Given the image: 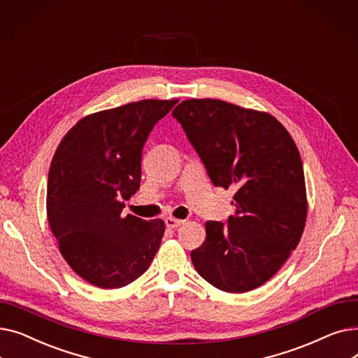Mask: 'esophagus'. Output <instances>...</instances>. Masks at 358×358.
<instances>
[{
	"instance_id": "34e87169",
	"label": "esophagus",
	"mask_w": 358,
	"mask_h": 358,
	"mask_svg": "<svg viewBox=\"0 0 358 358\" xmlns=\"http://www.w3.org/2000/svg\"><path fill=\"white\" fill-rule=\"evenodd\" d=\"M184 223V220H181V219H176V217H166L165 219V224H166V228H178V227H181V224Z\"/></svg>"
}]
</instances>
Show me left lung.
I'll list each match as a JSON object with an SVG mask.
<instances>
[{"label":"left lung","mask_w":358,"mask_h":358,"mask_svg":"<svg viewBox=\"0 0 358 358\" xmlns=\"http://www.w3.org/2000/svg\"><path fill=\"white\" fill-rule=\"evenodd\" d=\"M212 182L236 190L228 224L208 220L192 251L197 273L228 293L268 281L302 238L308 197L302 158L286 127L266 111L190 99L173 111Z\"/></svg>","instance_id":"8db88e82"}]
</instances>
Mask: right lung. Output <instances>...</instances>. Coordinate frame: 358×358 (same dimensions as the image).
Listing matches in <instances>:
<instances>
[{
	"instance_id": "add662e5",
	"label": "right lung",
	"mask_w": 358,
	"mask_h": 358,
	"mask_svg": "<svg viewBox=\"0 0 358 358\" xmlns=\"http://www.w3.org/2000/svg\"><path fill=\"white\" fill-rule=\"evenodd\" d=\"M177 103L141 100L92 113L56 148L48 176V222L68 266L92 286H127L148 270L161 245L162 219L122 212L141 187L150 130Z\"/></svg>"
}]
</instances>
